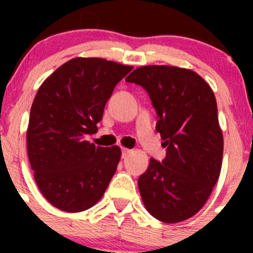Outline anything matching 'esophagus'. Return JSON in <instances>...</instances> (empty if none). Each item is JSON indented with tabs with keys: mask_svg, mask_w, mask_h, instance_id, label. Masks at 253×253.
<instances>
[{
	"mask_svg": "<svg viewBox=\"0 0 253 253\" xmlns=\"http://www.w3.org/2000/svg\"><path fill=\"white\" fill-rule=\"evenodd\" d=\"M129 153H131V150L129 149H126V148H122V158H126V157H128V154Z\"/></svg>",
	"mask_w": 253,
	"mask_h": 253,
	"instance_id": "esophagus-1",
	"label": "esophagus"
}]
</instances>
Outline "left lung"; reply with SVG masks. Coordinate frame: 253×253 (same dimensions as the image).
Instances as JSON below:
<instances>
[{"label": "left lung", "mask_w": 253, "mask_h": 253, "mask_svg": "<svg viewBox=\"0 0 253 253\" xmlns=\"http://www.w3.org/2000/svg\"><path fill=\"white\" fill-rule=\"evenodd\" d=\"M126 81L148 93L167 148L164 160L152 158L139 176L143 203L158 220H186L205 206L220 175L223 133L213 90L196 72L174 66L139 67Z\"/></svg>", "instance_id": "8db88e82"}]
</instances>
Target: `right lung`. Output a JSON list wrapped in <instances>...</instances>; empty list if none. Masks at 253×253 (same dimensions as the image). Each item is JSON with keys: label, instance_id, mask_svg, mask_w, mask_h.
<instances>
[{"label": "right lung", "instance_id": "add662e5", "mask_svg": "<svg viewBox=\"0 0 253 253\" xmlns=\"http://www.w3.org/2000/svg\"><path fill=\"white\" fill-rule=\"evenodd\" d=\"M132 68L104 58H72L38 90L27 131L28 157L38 187L56 208L85 211L108 188L121 149L95 147L86 136L98 131L106 101Z\"/></svg>", "mask_w": 253, "mask_h": 253}]
</instances>
